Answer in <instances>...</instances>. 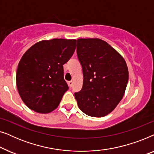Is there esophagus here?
I'll use <instances>...</instances> for the list:
<instances>
[{
    "label": "esophagus",
    "instance_id": "34e87169",
    "mask_svg": "<svg viewBox=\"0 0 154 154\" xmlns=\"http://www.w3.org/2000/svg\"><path fill=\"white\" fill-rule=\"evenodd\" d=\"M68 85H69V88H71L72 87V85H73V82L72 81H69L68 82Z\"/></svg>",
    "mask_w": 154,
    "mask_h": 154
}]
</instances>
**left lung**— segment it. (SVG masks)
<instances>
[{"instance_id":"obj_1","label":"left lung","mask_w":154,"mask_h":154,"mask_svg":"<svg viewBox=\"0 0 154 154\" xmlns=\"http://www.w3.org/2000/svg\"><path fill=\"white\" fill-rule=\"evenodd\" d=\"M77 56L83 74V88L75 92L79 109L92 117L111 113L123 98L128 82L124 59L106 41L77 40Z\"/></svg>"}]
</instances>
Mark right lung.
Here are the masks:
<instances>
[{"instance_id": "add662e5", "label": "right lung", "mask_w": 154, "mask_h": 154, "mask_svg": "<svg viewBox=\"0 0 154 154\" xmlns=\"http://www.w3.org/2000/svg\"><path fill=\"white\" fill-rule=\"evenodd\" d=\"M76 40L54 38L35 43L18 64L17 87L25 104L35 112L48 113L58 106L69 89L64 65L75 50Z\"/></svg>"}]
</instances>
